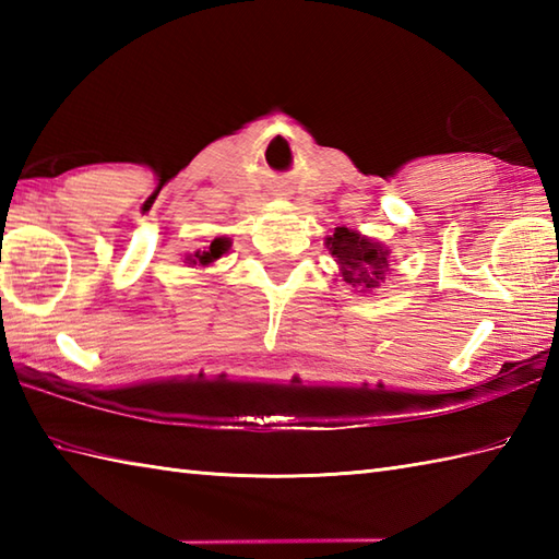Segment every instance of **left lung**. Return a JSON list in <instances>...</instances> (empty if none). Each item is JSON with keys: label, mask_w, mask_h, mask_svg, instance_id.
<instances>
[{"label": "left lung", "mask_w": 559, "mask_h": 559, "mask_svg": "<svg viewBox=\"0 0 559 559\" xmlns=\"http://www.w3.org/2000/svg\"><path fill=\"white\" fill-rule=\"evenodd\" d=\"M329 252L338 261L343 281L350 283L360 293L379 288L389 271V249L370 237H365L348 228H336V233L326 237Z\"/></svg>", "instance_id": "1"}]
</instances>
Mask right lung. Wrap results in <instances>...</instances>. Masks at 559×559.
<instances>
[{
  "label": "right lung",
  "instance_id": "right-lung-1",
  "mask_svg": "<svg viewBox=\"0 0 559 559\" xmlns=\"http://www.w3.org/2000/svg\"><path fill=\"white\" fill-rule=\"evenodd\" d=\"M230 249V240L228 237H216V240H213L204 252H197V254H189L187 257V264L189 266H206V264H211V261H216V259H221L225 252H228Z\"/></svg>",
  "mask_w": 559,
  "mask_h": 559
}]
</instances>
